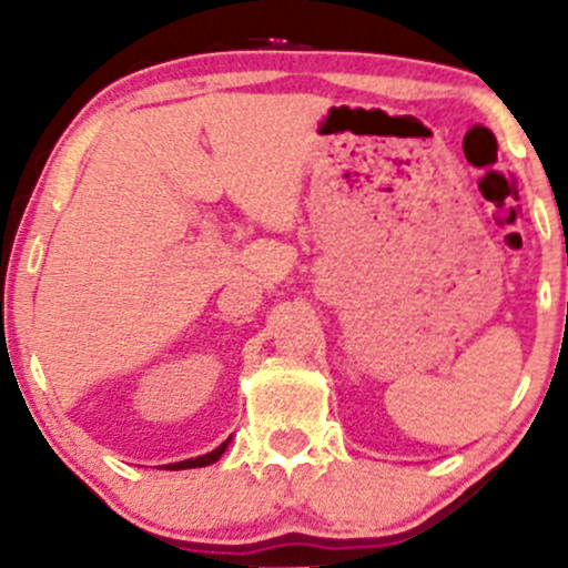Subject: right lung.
<instances>
[{"label":"right lung","mask_w":568,"mask_h":568,"mask_svg":"<svg viewBox=\"0 0 568 568\" xmlns=\"http://www.w3.org/2000/svg\"><path fill=\"white\" fill-rule=\"evenodd\" d=\"M232 440V438H230ZM230 440L221 443L219 448H213L211 454H202L197 459H186V462H175V465H168V470H192V467H205V465H213V462L221 459V454L226 452V446H230Z\"/></svg>","instance_id":"obj_1"}]
</instances>
